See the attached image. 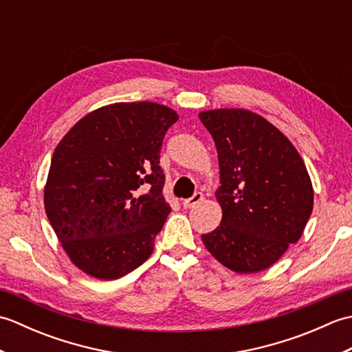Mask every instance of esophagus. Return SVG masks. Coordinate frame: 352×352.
Here are the masks:
<instances>
[{
    "instance_id": "1",
    "label": "esophagus",
    "mask_w": 352,
    "mask_h": 352,
    "mask_svg": "<svg viewBox=\"0 0 352 352\" xmlns=\"http://www.w3.org/2000/svg\"><path fill=\"white\" fill-rule=\"evenodd\" d=\"M203 199H204V195H203V193H201V192H197L195 195H193V197H190V198H188V199H184V201H183V207H184V208H192V207H195L197 204H199L201 201H203Z\"/></svg>"
}]
</instances>
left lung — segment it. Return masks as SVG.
<instances>
[{
  "label": "left lung",
  "mask_w": 352,
  "mask_h": 352,
  "mask_svg": "<svg viewBox=\"0 0 352 352\" xmlns=\"http://www.w3.org/2000/svg\"><path fill=\"white\" fill-rule=\"evenodd\" d=\"M199 119L218 149L222 207L219 226L201 239L231 271H263L300 241L310 219L307 168L290 140L252 111L208 110Z\"/></svg>",
  "instance_id": "left-lung-1"
}]
</instances>
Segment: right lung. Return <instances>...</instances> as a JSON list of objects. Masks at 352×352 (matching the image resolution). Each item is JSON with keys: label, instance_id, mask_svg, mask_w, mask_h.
<instances>
[{"label": "right lung", "instance_id": "add662e5", "mask_svg": "<svg viewBox=\"0 0 352 352\" xmlns=\"http://www.w3.org/2000/svg\"><path fill=\"white\" fill-rule=\"evenodd\" d=\"M178 121L155 102H116L92 111L57 145L45 212L74 265L116 280L151 256L170 212L160 149Z\"/></svg>", "mask_w": 352, "mask_h": 352}]
</instances>
